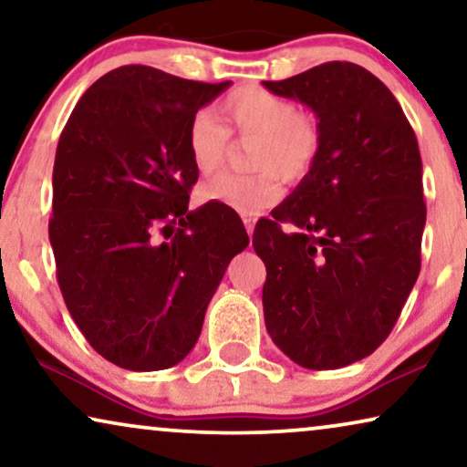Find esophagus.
Segmentation results:
<instances>
[{
	"mask_svg": "<svg viewBox=\"0 0 467 467\" xmlns=\"http://www.w3.org/2000/svg\"><path fill=\"white\" fill-rule=\"evenodd\" d=\"M242 221H244V225H246V232H248V235H253V229H254V219H253V216L244 214V216H242Z\"/></svg>",
	"mask_w": 467,
	"mask_h": 467,
	"instance_id": "1",
	"label": "esophagus"
}]
</instances>
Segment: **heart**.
Returning <instances> with one entry per match:
<instances>
[{
  "label": "heart",
  "mask_w": 467,
  "mask_h": 467,
  "mask_svg": "<svg viewBox=\"0 0 467 467\" xmlns=\"http://www.w3.org/2000/svg\"><path fill=\"white\" fill-rule=\"evenodd\" d=\"M219 120L200 112L187 131L191 163L202 176L219 171L229 150V136L254 140L248 157L253 174H225L203 184V202L223 203L242 214H257L280 200L278 176L297 182L308 174L321 149L317 119L297 110L291 99L261 87L229 93L219 108Z\"/></svg>",
  "instance_id": "b5f03b06"
}]
</instances>
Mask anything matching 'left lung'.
I'll use <instances>...</instances> for the list:
<instances>
[{"mask_svg":"<svg viewBox=\"0 0 467 467\" xmlns=\"http://www.w3.org/2000/svg\"><path fill=\"white\" fill-rule=\"evenodd\" d=\"M264 87L312 108L321 130L312 170L253 234L265 327L297 366L344 368L387 340L419 278V142L393 93L357 63Z\"/></svg>","mask_w":467,"mask_h":467,"instance_id":"left-lung-1","label":"left lung"}]
</instances>
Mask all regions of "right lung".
<instances>
[{
    "label": "right lung",
    "mask_w": 467,
    "mask_h": 467,
    "mask_svg": "<svg viewBox=\"0 0 467 467\" xmlns=\"http://www.w3.org/2000/svg\"><path fill=\"white\" fill-rule=\"evenodd\" d=\"M229 85L123 66L87 88L61 131L48 221L57 283L87 342L119 368L182 361L248 246L235 210H189L200 174L189 125Z\"/></svg>",
    "instance_id": "add662e5"
}]
</instances>
